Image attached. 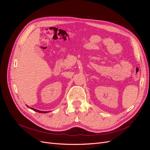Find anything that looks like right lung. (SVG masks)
<instances>
[{"instance_id": "add662e5", "label": "right lung", "mask_w": 150, "mask_h": 150, "mask_svg": "<svg viewBox=\"0 0 150 150\" xmlns=\"http://www.w3.org/2000/svg\"><path fill=\"white\" fill-rule=\"evenodd\" d=\"M31 109H32V110H34V111H36V112H40V113H46V112H47V111H39V110H35V109H34V108H31Z\"/></svg>"}]
</instances>
